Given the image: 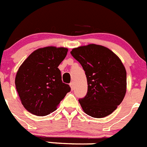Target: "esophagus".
Wrapping results in <instances>:
<instances>
[{
	"instance_id": "esophagus-1",
	"label": "esophagus",
	"mask_w": 147,
	"mask_h": 147,
	"mask_svg": "<svg viewBox=\"0 0 147 147\" xmlns=\"http://www.w3.org/2000/svg\"><path fill=\"white\" fill-rule=\"evenodd\" d=\"M69 86H70L71 87V89L74 90V88H75V85H74L73 82H71V83H69Z\"/></svg>"
}]
</instances>
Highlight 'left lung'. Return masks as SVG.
Instances as JSON below:
<instances>
[{
	"label": "left lung",
	"mask_w": 147,
	"mask_h": 147,
	"mask_svg": "<svg viewBox=\"0 0 147 147\" xmlns=\"http://www.w3.org/2000/svg\"><path fill=\"white\" fill-rule=\"evenodd\" d=\"M70 53L86 75L87 94L78 100L83 111L94 118L113 113L126 94L127 73L119 58L107 47L94 44L74 48Z\"/></svg>",
	"instance_id": "obj_1"
}]
</instances>
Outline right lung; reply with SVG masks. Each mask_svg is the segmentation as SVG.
<instances>
[{"label":"right lung","mask_w":147,"mask_h":147,"mask_svg":"<svg viewBox=\"0 0 147 147\" xmlns=\"http://www.w3.org/2000/svg\"><path fill=\"white\" fill-rule=\"evenodd\" d=\"M67 51L64 47L39 48L20 67L15 78L16 88L22 105L32 114H50L70 92V86L62 82L58 68Z\"/></svg>","instance_id":"add662e5"}]
</instances>
